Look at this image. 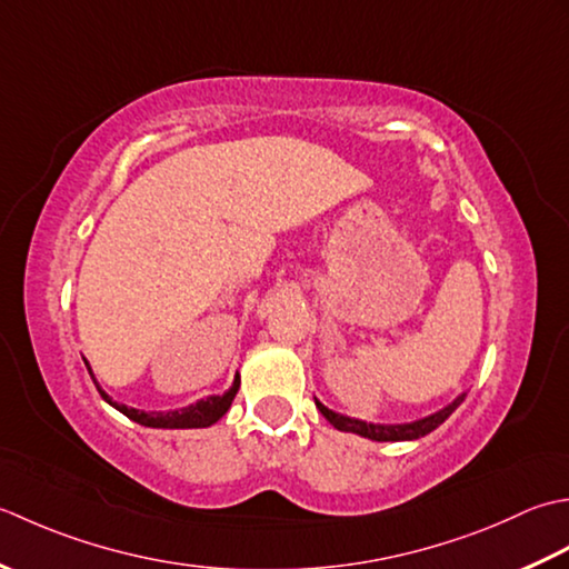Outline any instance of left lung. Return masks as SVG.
<instances>
[{
  "label": "left lung",
  "mask_w": 569,
  "mask_h": 569,
  "mask_svg": "<svg viewBox=\"0 0 569 569\" xmlns=\"http://www.w3.org/2000/svg\"><path fill=\"white\" fill-rule=\"evenodd\" d=\"M463 398H467V392H461V396L457 400H451L447 408L437 410L432 415L422 417V420H415V422H402V425H373V422H363V420H353V417H346V415H339L329 410L327 405L317 402L319 412L327 417V420L336 427L339 432H351V435H358V437H366V439H373V442H412V439H420L425 435H430L432 430H437L439 425H442L447 417L455 412L459 405L463 402Z\"/></svg>",
  "instance_id": "1"
}]
</instances>
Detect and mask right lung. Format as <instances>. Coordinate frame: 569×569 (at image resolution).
Listing matches in <instances>:
<instances>
[{"label":"right lung","mask_w":569,"mask_h":569,"mask_svg":"<svg viewBox=\"0 0 569 569\" xmlns=\"http://www.w3.org/2000/svg\"><path fill=\"white\" fill-rule=\"evenodd\" d=\"M83 361H86V358H83ZM86 368H88L92 382H96V386H98L96 373H92V368H90L88 361H86ZM238 388H240V376H236L233 386H230L223 392V396H208L203 400H196L193 405H187V408L169 410V412H144V410L127 408V405L114 402L108 396V392L98 386L102 400H106L108 405H112L114 410H120L124 417H130L132 422L144 425V427H154V430H199V427L216 425L220 417H223L230 410V405H233V398H236Z\"/></svg>","instance_id":"right-lung-1"}]
</instances>
